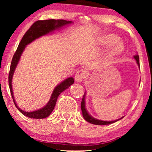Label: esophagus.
<instances>
[{"mask_svg":"<svg viewBox=\"0 0 152 152\" xmlns=\"http://www.w3.org/2000/svg\"><path fill=\"white\" fill-rule=\"evenodd\" d=\"M86 71L83 69H80L77 71L75 76V79L76 82H82L85 77H86Z\"/></svg>","mask_w":152,"mask_h":152,"instance_id":"esophagus-1","label":"esophagus"}]
</instances>
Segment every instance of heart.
<instances>
[{"instance_id":"b5f03b06","label":"heart","mask_w":152,"mask_h":152,"mask_svg":"<svg viewBox=\"0 0 152 152\" xmlns=\"http://www.w3.org/2000/svg\"><path fill=\"white\" fill-rule=\"evenodd\" d=\"M101 43L103 45H111L107 53L108 57H112L117 55L123 49V45L119 41V37L113 34L104 35L101 39Z\"/></svg>"}]
</instances>
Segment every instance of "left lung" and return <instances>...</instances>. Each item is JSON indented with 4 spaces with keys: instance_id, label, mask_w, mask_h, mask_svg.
<instances>
[{
    "instance_id": "obj_1",
    "label": "left lung",
    "mask_w": 152,
    "mask_h": 152,
    "mask_svg": "<svg viewBox=\"0 0 152 152\" xmlns=\"http://www.w3.org/2000/svg\"><path fill=\"white\" fill-rule=\"evenodd\" d=\"M135 59L136 60L137 64H138V66H140V62H139V57L138 55H135L134 56ZM85 96H86V93H84V96H83L82 100V103H81V109H82V115L83 117L85 120H86L87 122H90L91 124H97V125H106V124H110L112 123H114L115 122H117L118 120L122 119V118H120V119L114 120V121H104V120H97L96 118H94L92 117L90 114L88 113L87 110L86 109V106H85Z\"/></svg>"
}]
</instances>
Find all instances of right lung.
Masks as SVG:
<instances>
[{
	"label": "right lung",
	"mask_w": 152,
	"mask_h": 152,
	"mask_svg": "<svg viewBox=\"0 0 152 152\" xmlns=\"http://www.w3.org/2000/svg\"><path fill=\"white\" fill-rule=\"evenodd\" d=\"M72 23V21L70 20H66L63 19H49V20H37L34 22L32 25V26L29 28V30L26 32L24 36L20 41V42L18 45V46L16 49V50L14 53L12 58L11 66H10V69L9 72V78H8V82H9V86L10 89V93H11L12 99L15 104L16 107L17 108L22 114L27 117L30 118H34V119H43V118H47L48 116L50 115V114L53 111L55 106L57 102V98L61 92H63L64 90L68 88L70 85H72L74 83V79L72 77H69L62 82L61 84L56 86L55 90L53 91V94L51 95L50 99L48 102V103L43 107L42 109L37 110V111L27 112L23 111L16 105L14 98L13 91H12V77H13L14 70L17 66L19 61L21 54L23 52L25 48L29 43L32 42L36 39H38L39 37L43 35H45L48 33L53 32L56 29H59L61 27H63L66 25Z\"/></svg>",
	"instance_id": "add662e5"
}]
</instances>
